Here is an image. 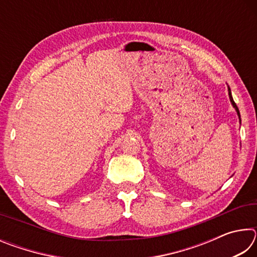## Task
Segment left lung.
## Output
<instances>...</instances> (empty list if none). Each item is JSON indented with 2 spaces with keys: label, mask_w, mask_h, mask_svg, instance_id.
I'll use <instances>...</instances> for the list:
<instances>
[{
  "label": "left lung",
  "mask_w": 257,
  "mask_h": 257,
  "mask_svg": "<svg viewBox=\"0 0 257 257\" xmlns=\"http://www.w3.org/2000/svg\"><path fill=\"white\" fill-rule=\"evenodd\" d=\"M228 92H229V98H230V102H231L232 106L234 107V110H236V112H237V114H238V116H239V121H241V120H240V113H239V110H238V107H237V105H236V103H234V101H233L232 95H231V90H230L229 87H228Z\"/></svg>",
  "instance_id": "left-lung-1"
}]
</instances>
